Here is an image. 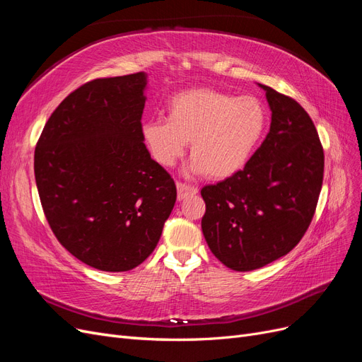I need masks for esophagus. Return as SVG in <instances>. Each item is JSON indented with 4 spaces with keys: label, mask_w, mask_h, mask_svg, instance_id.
<instances>
[{
    "label": "esophagus",
    "mask_w": 362,
    "mask_h": 362,
    "mask_svg": "<svg viewBox=\"0 0 362 362\" xmlns=\"http://www.w3.org/2000/svg\"><path fill=\"white\" fill-rule=\"evenodd\" d=\"M177 190H178V199L182 201L184 198H187V196H193L198 193V189L193 187V185L189 184H184V182H177Z\"/></svg>",
    "instance_id": "1"
}]
</instances>
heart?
Instances as JSON below:
<instances>
[{"mask_svg":"<svg viewBox=\"0 0 362 362\" xmlns=\"http://www.w3.org/2000/svg\"><path fill=\"white\" fill-rule=\"evenodd\" d=\"M267 124L266 107L255 96H234L216 89H190L168 104V119L141 125L152 158L164 168L177 163L190 141L192 173L225 180L242 170Z\"/></svg>","mask_w":362,"mask_h":362,"instance_id":"b5f03b06","label":"heart"}]
</instances>
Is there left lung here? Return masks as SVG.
<instances>
[{
    "label": "left lung",
    "mask_w": 362,
    "mask_h": 362,
    "mask_svg": "<svg viewBox=\"0 0 362 362\" xmlns=\"http://www.w3.org/2000/svg\"><path fill=\"white\" fill-rule=\"evenodd\" d=\"M264 89L272 122L243 170L201 190L202 233L235 272L264 267L300 242L322 190L325 154L310 115L293 98Z\"/></svg>",
    "instance_id": "obj_1"
}]
</instances>
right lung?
Masks as SVG:
<instances>
[{"label":"right lung","mask_w":362,"mask_h":362,"mask_svg":"<svg viewBox=\"0 0 362 362\" xmlns=\"http://www.w3.org/2000/svg\"><path fill=\"white\" fill-rule=\"evenodd\" d=\"M146 74L96 78L52 112L35 149L43 213L60 245L103 272H127L156 249L177 201L141 137Z\"/></svg>","instance_id":"add662e5"}]
</instances>
